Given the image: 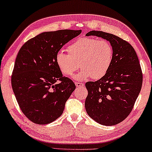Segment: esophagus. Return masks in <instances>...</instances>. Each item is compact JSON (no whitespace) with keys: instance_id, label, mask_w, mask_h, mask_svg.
<instances>
[{"instance_id":"esophagus-1","label":"esophagus","mask_w":152,"mask_h":152,"mask_svg":"<svg viewBox=\"0 0 152 152\" xmlns=\"http://www.w3.org/2000/svg\"><path fill=\"white\" fill-rule=\"evenodd\" d=\"M75 84L76 86V87H78V88H82L84 86V84L80 83V82H75Z\"/></svg>"}]
</instances>
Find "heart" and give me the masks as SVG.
<instances>
[{
  "instance_id": "b5f03b06",
  "label": "heart",
  "mask_w": 152,
  "mask_h": 152,
  "mask_svg": "<svg viewBox=\"0 0 152 152\" xmlns=\"http://www.w3.org/2000/svg\"><path fill=\"white\" fill-rule=\"evenodd\" d=\"M67 50L68 53L62 51L56 53L55 60L57 66L63 75L70 76L80 65V71L74 76L80 81L91 77L94 80L103 78L110 70L114 57L111 44L95 38H79Z\"/></svg>"
}]
</instances>
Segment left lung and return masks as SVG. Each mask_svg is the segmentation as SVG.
Masks as SVG:
<instances>
[{
  "label": "left lung",
  "mask_w": 152,
  "mask_h": 152,
  "mask_svg": "<svg viewBox=\"0 0 152 152\" xmlns=\"http://www.w3.org/2000/svg\"><path fill=\"white\" fill-rule=\"evenodd\" d=\"M86 36L102 37L114 50L107 73L97 81L86 83L88 94L85 101L90 118L102 125L114 126L128 116L141 91L143 74L138 58L130 44L114 34L92 30Z\"/></svg>",
  "instance_id": "obj_1"
}]
</instances>
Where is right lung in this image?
I'll return each mask as SVG.
<instances>
[{"mask_svg": "<svg viewBox=\"0 0 152 152\" xmlns=\"http://www.w3.org/2000/svg\"><path fill=\"white\" fill-rule=\"evenodd\" d=\"M81 32V30L42 32L20 48L11 84L19 107L31 122L44 125L62 114L76 86L62 76L55 56L65 44Z\"/></svg>", "mask_w": 152, "mask_h": 152, "instance_id": "right-lung-1", "label": "right lung"}]
</instances>
